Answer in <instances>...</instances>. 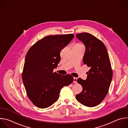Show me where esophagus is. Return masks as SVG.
Here are the masks:
<instances>
[{
  "instance_id": "obj_1",
  "label": "esophagus",
  "mask_w": 128,
  "mask_h": 128,
  "mask_svg": "<svg viewBox=\"0 0 128 128\" xmlns=\"http://www.w3.org/2000/svg\"><path fill=\"white\" fill-rule=\"evenodd\" d=\"M77 80H78L77 78H74V82L75 83V84H76V83L77 82Z\"/></svg>"
}]
</instances>
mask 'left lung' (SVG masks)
<instances>
[{"label":"left lung","mask_w":128,"mask_h":128,"mask_svg":"<svg viewBox=\"0 0 128 128\" xmlns=\"http://www.w3.org/2000/svg\"><path fill=\"white\" fill-rule=\"evenodd\" d=\"M76 37L85 46L83 62L90 68L86 80H77L82 90L76 99L82 104L92 107L99 105L108 92L112 78L110 62L105 45L94 36L82 33Z\"/></svg>","instance_id":"1"}]
</instances>
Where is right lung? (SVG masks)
<instances>
[{"instance_id": "right-lung-1", "label": "right lung", "mask_w": 128, "mask_h": 128, "mask_svg": "<svg viewBox=\"0 0 128 128\" xmlns=\"http://www.w3.org/2000/svg\"><path fill=\"white\" fill-rule=\"evenodd\" d=\"M74 36L72 34L48 36L28 51L22 80L28 98L38 107L51 106L59 99L61 89L74 81L71 75L62 76L53 70L60 61L61 50Z\"/></svg>"}]
</instances>
